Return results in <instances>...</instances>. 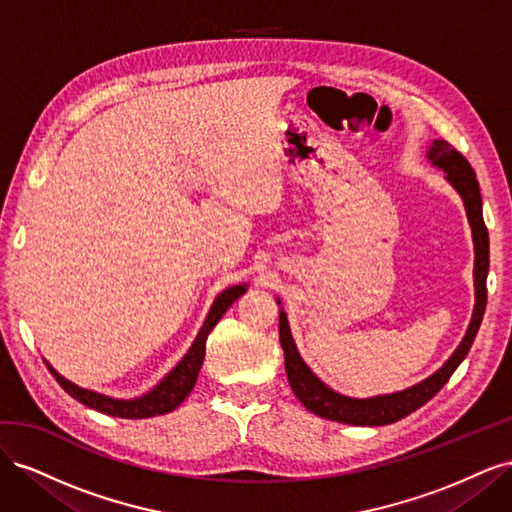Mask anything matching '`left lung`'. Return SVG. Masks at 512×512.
<instances>
[{
	"mask_svg": "<svg viewBox=\"0 0 512 512\" xmlns=\"http://www.w3.org/2000/svg\"><path fill=\"white\" fill-rule=\"evenodd\" d=\"M427 160L444 170L446 181L453 185L459 192L463 205H466L468 222L472 226V239H474V314L470 320V327L466 331V337L461 339V344L453 352L436 374L425 378L406 391L391 393V395H378L369 399H356L346 397L342 393H335L329 389L312 369L305 365L301 354L294 346V339L290 335V327L284 309H280V344L284 350V363H286V376L290 382L292 393L297 395L301 404L318 416L331 418L337 423L346 425H389L399 421V418L408 416L410 412L425 406L427 401L436 395L442 386L453 376V371L459 367V363L466 359V354L472 348L474 337L478 333L480 322H483V314L487 307V273H489V232L483 220V198H480V188L476 173L472 170L470 162L461 156L457 149H453L446 141H433ZM282 305V301L277 299Z\"/></svg>",
	"mask_w": 512,
	"mask_h": 512,
	"instance_id": "obj_1",
	"label": "left lung"
}]
</instances>
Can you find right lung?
<instances>
[{
  "label": "right lung",
  "instance_id": "right-lung-1",
  "mask_svg": "<svg viewBox=\"0 0 512 512\" xmlns=\"http://www.w3.org/2000/svg\"><path fill=\"white\" fill-rule=\"evenodd\" d=\"M245 290H247V284H239V286H230L218 294V299L213 301L203 329H200V333L196 335L188 354L183 356V359L177 363V367L170 371L156 389H151L143 397H134V399L106 397L96 391H87L83 386H76L64 376H59L49 363H46V367H49V371L55 376L61 389H64L68 395H72L76 401H81V404H85L87 408H94L102 414L121 416V418H149V416L173 412L194 389L200 365H203V359H205V344H207L209 333L226 314V309L235 303Z\"/></svg>",
  "mask_w": 512,
  "mask_h": 512
}]
</instances>
